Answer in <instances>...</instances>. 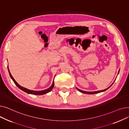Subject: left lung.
Returning <instances> with one entry per match:
<instances>
[{
	"label": "left lung",
	"instance_id": "left-lung-1",
	"mask_svg": "<svg viewBox=\"0 0 129 129\" xmlns=\"http://www.w3.org/2000/svg\"><path fill=\"white\" fill-rule=\"evenodd\" d=\"M114 83V82H113ZM112 85L110 86V87H109L108 88H107V89H104V90H99V91H93V92H88V91H83V90H80V89H78V88H77L80 92H82V93H86V94H94V93H99V92H103V91H106L107 89H108V88H109L112 86Z\"/></svg>",
	"mask_w": 129,
	"mask_h": 129
}]
</instances>
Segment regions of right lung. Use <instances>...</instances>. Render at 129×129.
Here are the masks:
<instances>
[{"label": "right lung", "mask_w": 129, "mask_h": 129, "mask_svg": "<svg viewBox=\"0 0 129 129\" xmlns=\"http://www.w3.org/2000/svg\"><path fill=\"white\" fill-rule=\"evenodd\" d=\"M8 71H9V75H10V77L11 78V79H12V80L13 81V82L15 83V84H16V85L19 88V89H20L21 90H23V91L28 93H30V94H35V95H42V94H45L47 92H49L50 91H51L52 90V89H53V88L54 87V82L53 81V84L52 85V86L49 88L47 89H45V90H42V91H33V90H29L28 89H26L24 87H22L21 86H20L15 81V80L14 79V78H13L12 76V75H11V74L9 72V70L8 69Z\"/></svg>", "instance_id": "add662e5"}]
</instances>
